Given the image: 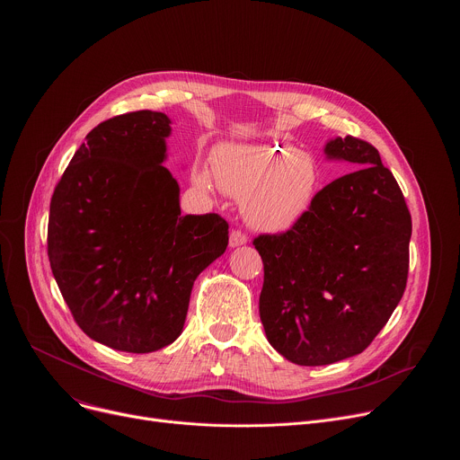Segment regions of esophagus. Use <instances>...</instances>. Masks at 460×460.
<instances>
[{"mask_svg":"<svg viewBox=\"0 0 460 460\" xmlns=\"http://www.w3.org/2000/svg\"><path fill=\"white\" fill-rule=\"evenodd\" d=\"M243 243H247V236L242 231H233L229 234V245L231 247H238V245H243Z\"/></svg>","mask_w":460,"mask_h":460,"instance_id":"obj_1","label":"esophagus"}]
</instances>
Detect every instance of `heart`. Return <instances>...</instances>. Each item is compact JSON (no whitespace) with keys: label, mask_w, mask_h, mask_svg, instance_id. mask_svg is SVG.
Returning a JSON list of instances; mask_svg holds the SVG:
<instances>
[{"label":"heart","mask_w":460,"mask_h":460,"mask_svg":"<svg viewBox=\"0 0 460 460\" xmlns=\"http://www.w3.org/2000/svg\"><path fill=\"white\" fill-rule=\"evenodd\" d=\"M215 172L227 194L242 199L245 222L261 233L293 229L311 211L320 185L318 165L307 153L275 142L218 155ZM196 181L209 189V169H200Z\"/></svg>","instance_id":"heart-1"}]
</instances>
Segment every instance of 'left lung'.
<instances>
[{"label":"left lung","mask_w":460,"mask_h":460,"mask_svg":"<svg viewBox=\"0 0 460 460\" xmlns=\"http://www.w3.org/2000/svg\"><path fill=\"white\" fill-rule=\"evenodd\" d=\"M325 158L357 169L318 190L288 233L260 234V320L270 344L298 366L362 353L399 305L408 280L411 215L378 151L330 140Z\"/></svg>","instance_id":"8db88e82"}]
</instances>
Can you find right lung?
<instances>
[{
    "instance_id": "obj_1",
    "label": "right lung",
    "mask_w": 460,
    "mask_h": 460,
    "mask_svg": "<svg viewBox=\"0 0 460 460\" xmlns=\"http://www.w3.org/2000/svg\"><path fill=\"white\" fill-rule=\"evenodd\" d=\"M164 112L114 116L87 135L58 181L49 260L63 300L93 341L127 353L172 344L192 284L224 254L227 222L181 215L167 167Z\"/></svg>"
}]
</instances>
